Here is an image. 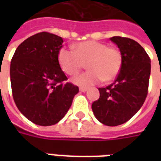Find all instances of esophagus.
Returning a JSON list of instances; mask_svg holds the SVG:
<instances>
[{"mask_svg":"<svg viewBox=\"0 0 161 161\" xmlns=\"http://www.w3.org/2000/svg\"><path fill=\"white\" fill-rule=\"evenodd\" d=\"M88 90V88L86 87H80L79 88V91H81V92H85V91H87Z\"/></svg>","mask_w":161,"mask_h":161,"instance_id":"34e87169","label":"esophagus"}]
</instances>
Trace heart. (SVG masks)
I'll list each match as a JSON object with an SVG mask.
<instances>
[{"instance_id": "1", "label": "heart", "mask_w": 161, "mask_h": 161, "mask_svg": "<svg viewBox=\"0 0 161 161\" xmlns=\"http://www.w3.org/2000/svg\"><path fill=\"white\" fill-rule=\"evenodd\" d=\"M58 60L60 68L68 75L77 74L86 64L90 70L75 76L72 81L80 86H91L102 80H114L121 71L123 58L118 48L87 40L74 45L73 50L62 47L58 51Z\"/></svg>"}]
</instances>
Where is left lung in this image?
<instances>
[{
    "label": "left lung",
    "mask_w": 161,
    "mask_h": 161,
    "mask_svg": "<svg viewBox=\"0 0 161 161\" xmlns=\"http://www.w3.org/2000/svg\"><path fill=\"white\" fill-rule=\"evenodd\" d=\"M110 40L122 53V66L113 84L98 89L100 97L91 107L98 121L114 127L131 119L144 103L148 92L151 59L135 40L120 36Z\"/></svg>",
    "instance_id": "obj_1"
}]
</instances>
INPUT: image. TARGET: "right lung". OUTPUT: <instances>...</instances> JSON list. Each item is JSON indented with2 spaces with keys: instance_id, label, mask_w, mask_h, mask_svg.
<instances>
[{
  "instance_id": "obj_1",
  "label": "right lung",
  "mask_w": 161,
  "mask_h": 161,
  "mask_svg": "<svg viewBox=\"0 0 161 161\" xmlns=\"http://www.w3.org/2000/svg\"><path fill=\"white\" fill-rule=\"evenodd\" d=\"M63 39L53 33L34 34L19 45L11 60L10 80L17 108L29 121L51 126L63 118L79 89L60 68L58 54Z\"/></svg>"
}]
</instances>
